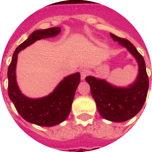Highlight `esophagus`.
Returning <instances> with one entry per match:
<instances>
[{"instance_id": "1", "label": "esophagus", "mask_w": 152, "mask_h": 152, "mask_svg": "<svg viewBox=\"0 0 152 152\" xmlns=\"http://www.w3.org/2000/svg\"><path fill=\"white\" fill-rule=\"evenodd\" d=\"M89 74V69H87V68H82V69L80 70V78H81V80H85V78H86V76H88Z\"/></svg>"}]
</instances>
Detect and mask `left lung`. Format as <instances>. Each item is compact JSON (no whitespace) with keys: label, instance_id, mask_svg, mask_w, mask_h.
Returning a JSON list of instances; mask_svg holds the SVG:
<instances>
[{"label":"left lung","instance_id":"8db88e82","mask_svg":"<svg viewBox=\"0 0 152 152\" xmlns=\"http://www.w3.org/2000/svg\"><path fill=\"white\" fill-rule=\"evenodd\" d=\"M115 41L127 49L138 63V75L134 84L127 88L116 87L105 80L87 76L86 82L102 117L110 121L124 122L135 116L140 112L147 99L149 80L143 57L129 40L110 33Z\"/></svg>","mask_w":152,"mask_h":152}]
</instances>
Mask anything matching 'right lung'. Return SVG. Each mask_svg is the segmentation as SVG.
I'll list each match as a JSON object with an SVG mask.
<instances>
[{
	"label": "right lung",
	"instance_id": "right-lung-1",
	"mask_svg": "<svg viewBox=\"0 0 152 152\" xmlns=\"http://www.w3.org/2000/svg\"><path fill=\"white\" fill-rule=\"evenodd\" d=\"M60 31V28H51L33 31L27 40L16 48L8 68L10 99L22 117L39 126H54L67 118L71 112L76 88L80 84V75L79 72H76L65 77L53 92L48 96L41 99H29L22 94L16 81L15 69L18 53L37 40L55 37Z\"/></svg>",
	"mask_w": 152,
	"mask_h": 152
}]
</instances>
